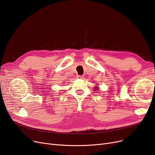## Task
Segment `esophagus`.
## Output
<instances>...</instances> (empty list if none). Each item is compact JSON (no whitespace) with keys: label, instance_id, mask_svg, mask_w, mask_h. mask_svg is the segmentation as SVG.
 Wrapping results in <instances>:
<instances>
[{"label":"esophagus","instance_id":"esophagus-1","mask_svg":"<svg viewBox=\"0 0 155 155\" xmlns=\"http://www.w3.org/2000/svg\"><path fill=\"white\" fill-rule=\"evenodd\" d=\"M77 78H80V79H82V78H83V77L81 76V75H77Z\"/></svg>","mask_w":155,"mask_h":155}]
</instances>
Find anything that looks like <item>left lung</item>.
<instances>
[{
    "label": "left lung",
    "mask_w": 155,
    "mask_h": 155,
    "mask_svg": "<svg viewBox=\"0 0 155 155\" xmlns=\"http://www.w3.org/2000/svg\"><path fill=\"white\" fill-rule=\"evenodd\" d=\"M99 89V88H98V87H95V89H94V90L96 91V90H97V89Z\"/></svg>",
    "instance_id": "obj_1"
}]
</instances>
